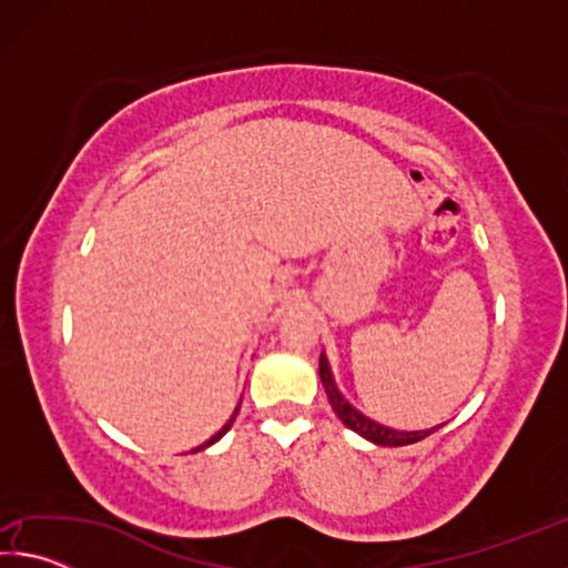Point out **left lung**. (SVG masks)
I'll return each mask as SVG.
<instances>
[{
	"instance_id": "8db88e82",
	"label": "left lung",
	"mask_w": 568,
	"mask_h": 568,
	"mask_svg": "<svg viewBox=\"0 0 568 568\" xmlns=\"http://www.w3.org/2000/svg\"><path fill=\"white\" fill-rule=\"evenodd\" d=\"M321 381H323L325 393H328V400L335 410V416L343 420V426L351 428L353 434L363 436L365 440H371V444H376V446L396 448V446L418 444V440H423L430 434H436V430L444 426V423H440V426H430L423 430H398V428L383 426V423L368 418L341 393L338 383H335V378H333V371H331V363H328V355H325V351L321 353Z\"/></svg>"
}]
</instances>
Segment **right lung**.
<instances>
[{
    "instance_id": "add662e5",
    "label": "right lung",
    "mask_w": 568,
    "mask_h": 568,
    "mask_svg": "<svg viewBox=\"0 0 568 568\" xmlns=\"http://www.w3.org/2000/svg\"><path fill=\"white\" fill-rule=\"evenodd\" d=\"M240 403H243V400H240ZM240 403H237V406H235V410H233V416H230V418H227V423H225V426H223V428H220V430H217V434H215L213 438H207V440H205V444H200L197 448H192V454H197V450H205L207 446H213V444H217V440H220V438H223V436L227 434V430H230V426H233V420H235V416H237V410H240Z\"/></svg>"
}]
</instances>
